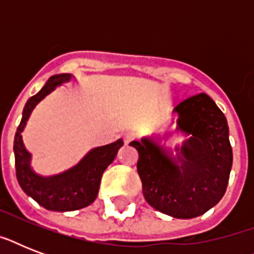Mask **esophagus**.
Masks as SVG:
<instances>
[{
  "label": "esophagus",
  "instance_id": "34e87169",
  "mask_svg": "<svg viewBox=\"0 0 254 254\" xmlns=\"http://www.w3.org/2000/svg\"><path fill=\"white\" fill-rule=\"evenodd\" d=\"M124 139H125V142L129 143L130 141L134 139V134H133V133H125V134H124Z\"/></svg>",
  "mask_w": 254,
  "mask_h": 254
}]
</instances>
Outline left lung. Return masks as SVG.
Here are the masks:
<instances>
[{"instance_id": "left-lung-1", "label": "left lung", "mask_w": 254, "mask_h": 254, "mask_svg": "<svg viewBox=\"0 0 254 254\" xmlns=\"http://www.w3.org/2000/svg\"><path fill=\"white\" fill-rule=\"evenodd\" d=\"M177 130L185 142L169 151L154 137L133 141L138 175L149 204L177 219L200 216L219 203L228 186L232 147L227 119L209 96L199 93L179 103Z\"/></svg>"}]
</instances>
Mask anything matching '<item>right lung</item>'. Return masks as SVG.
<instances>
[{
  "label": "right lung",
  "mask_w": 254,
  "mask_h": 254,
  "mask_svg": "<svg viewBox=\"0 0 254 254\" xmlns=\"http://www.w3.org/2000/svg\"><path fill=\"white\" fill-rule=\"evenodd\" d=\"M72 79L69 73L54 75L46 81L37 95L30 97L26 103L22 120L14 137V157L18 183L26 195L33 197L38 204L50 211H76L84 208L95 201L100 189L103 173L115 161L119 149L124 145L123 139L92 149L76 166L71 167L57 175L43 177L31 167V154L26 150L22 139L31 112L46 96L55 91V88L68 83Z\"/></svg>",
  "instance_id": "obj_1"
}]
</instances>
